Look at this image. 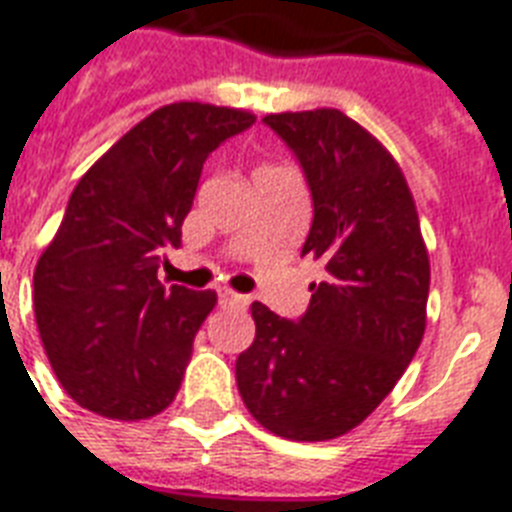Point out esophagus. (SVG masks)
I'll return each mask as SVG.
<instances>
[{
  "label": "esophagus",
  "mask_w": 512,
  "mask_h": 512,
  "mask_svg": "<svg viewBox=\"0 0 512 512\" xmlns=\"http://www.w3.org/2000/svg\"><path fill=\"white\" fill-rule=\"evenodd\" d=\"M220 305H225V308H247L249 297L239 295L233 289H220Z\"/></svg>",
  "instance_id": "esophagus-1"
}]
</instances>
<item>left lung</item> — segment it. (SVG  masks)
<instances>
[{
	"instance_id": "left-lung-1",
	"label": "left lung",
	"mask_w": 512,
	"mask_h": 512,
	"mask_svg": "<svg viewBox=\"0 0 512 512\" xmlns=\"http://www.w3.org/2000/svg\"><path fill=\"white\" fill-rule=\"evenodd\" d=\"M303 167L313 225L303 255L324 263L297 324L252 303L255 342L236 358L249 414L289 441H329L369 417L420 348L430 260L406 177L337 108L263 119Z\"/></svg>"
}]
</instances>
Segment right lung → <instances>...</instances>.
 Returning <instances> with one entry per match:
<instances>
[{
    "mask_svg": "<svg viewBox=\"0 0 512 512\" xmlns=\"http://www.w3.org/2000/svg\"><path fill=\"white\" fill-rule=\"evenodd\" d=\"M255 124L241 108L180 100L116 140L68 199L34 271L39 337L60 385L108 420H148L175 401L212 289L164 287L201 167Z\"/></svg>",
    "mask_w": 512,
    "mask_h": 512,
    "instance_id": "obj_1",
    "label": "right lung"
}]
</instances>
